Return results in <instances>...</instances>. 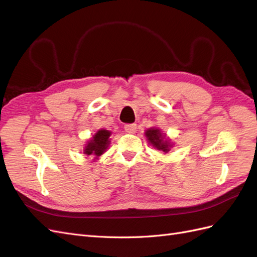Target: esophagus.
<instances>
[{
    "label": "esophagus",
    "mask_w": 257,
    "mask_h": 257,
    "mask_svg": "<svg viewBox=\"0 0 257 257\" xmlns=\"http://www.w3.org/2000/svg\"><path fill=\"white\" fill-rule=\"evenodd\" d=\"M136 128H137V125L134 123L125 124V125H124V130H125L126 133H130V134H134L136 132Z\"/></svg>",
    "instance_id": "1"
}]
</instances>
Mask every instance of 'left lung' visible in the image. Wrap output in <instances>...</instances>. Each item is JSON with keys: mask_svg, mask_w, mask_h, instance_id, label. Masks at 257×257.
I'll return each mask as SVG.
<instances>
[{"mask_svg": "<svg viewBox=\"0 0 257 257\" xmlns=\"http://www.w3.org/2000/svg\"><path fill=\"white\" fill-rule=\"evenodd\" d=\"M148 142L152 145L155 149L160 151H163L164 153H168L170 148H172V144L166 138L165 135L162 134V132L159 128H149L146 131L145 133Z\"/></svg>", "mask_w": 257, "mask_h": 257, "instance_id": "8db88e82", "label": "left lung"}]
</instances>
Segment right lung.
<instances>
[{
  "instance_id": "add662e5",
  "label": "right lung",
  "mask_w": 257,
  "mask_h": 257,
  "mask_svg": "<svg viewBox=\"0 0 257 257\" xmlns=\"http://www.w3.org/2000/svg\"><path fill=\"white\" fill-rule=\"evenodd\" d=\"M111 132L107 130H99L95 135H93L91 141L88 142L87 146L84 147L83 153L87 155H95V159L100 157L110 144Z\"/></svg>"
}]
</instances>
